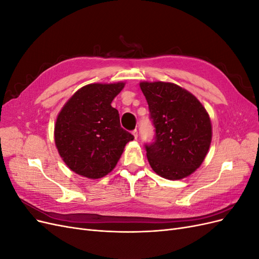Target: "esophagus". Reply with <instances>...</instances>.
<instances>
[{"instance_id":"obj_1","label":"esophagus","mask_w":259,"mask_h":259,"mask_svg":"<svg viewBox=\"0 0 259 259\" xmlns=\"http://www.w3.org/2000/svg\"><path fill=\"white\" fill-rule=\"evenodd\" d=\"M133 133V135H134V137H135V139H137V137H138V131L135 128L134 131L132 132Z\"/></svg>"}]
</instances>
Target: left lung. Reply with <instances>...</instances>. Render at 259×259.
<instances>
[{"label": "left lung", "mask_w": 259, "mask_h": 259, "mask_svg": "<svg viewBox=\"0 0 259 259\" xmlns=\"http://www.w3.org/2000/svg\"><path fill=\"white\" fill-rule=\"evenodd\" d=\"M154 125V140L146 144L156 174L170 180L192 174L205 159L211 140L208 113L191 93L166 82L140 83Z\"/></svg>", "instance_id": "left-lung-1"}]
</instances>
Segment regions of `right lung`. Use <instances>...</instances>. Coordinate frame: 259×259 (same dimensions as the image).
Here are the masks:
<instances>
[{"mask_svg": "<svg viewBox=\"0 0 259 259\" xmlns=\"http://www.w3.org/2000/svg\"><path fill=\"white\" fill-rule=\"evenodd\" d=\"M124 83L89 84L70 98L58 114L55 143L68 167L81 176L101 178L114 168L124 147L134 139L121 127L112 100Z\"/></svg>", "mask_w": 259, "mask_h": 259, "instance_id": "1", "label": "right lung"}]
</instances>
